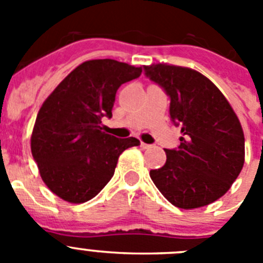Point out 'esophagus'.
Returning a JSON list of instances; mask_svg holds the SVG:
<instances>
[{"instance_id":"obj_1","label":"esophagus","mask_w":263,"mask_h":263,"mask_svg":"<svg viewBox=\"0 0 263 263\" xmlns=\"http://www.w3.org/2000/svg\"><path fill=\"white\" fill-rule=\"evenodd\" d=\"M141 147H142L143 150H146V148L152 147V145H147V143H145V142H141Z\"/></svg>"}]
</instances>
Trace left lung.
I'll list each match as a JSON object with an SVG mask.
<instances>
[{
    "label": "left lung",
    "instance_id": "8db88e82",
    "mask_svg": "<svg viewBox=\"0 0 263 263\" xmlns=\"http://www.w3.org/2000/svg\"><path fill=\"white\" fill-rule=\"evenodd\" d=\"M143 69L170 96V116L183 134L176 150H164L166 163L152 170L150 178L178 208L208 205L227 194L243 167L240 120L221 90L200 72L167 63Z\"/></svg>",
    "mask_w": 263,
    "mask_h": 263
}]
</instances>
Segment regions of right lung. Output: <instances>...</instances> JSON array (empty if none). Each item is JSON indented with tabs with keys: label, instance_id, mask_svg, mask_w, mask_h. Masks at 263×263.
Returning a JSON list of instances; mask_svg holds the SVG:
<instances>
[{
	"label": "right lung",
	"instance_id": "right-lung-1",
	"mask_svg": "<svg viewBox=\"0 0 263 263\" xmlns=\"http://www.w3.org/2000/svg\"><path fill=\"white\" fill-rule=\"evenodd\" d=\"M142 67L113 59L87 60L45 100L31 133V154L50 191L72 204L90 200L115 174L118 157L138 146L134 137L104 132L121 84L141 76Z\"/></svg>",
	"mask_w": 263,
	"mask_h": 263
}]
</instances>
